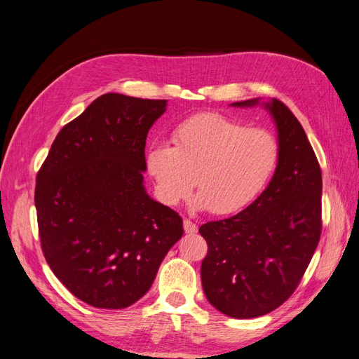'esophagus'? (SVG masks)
Segmentation results:
<instances>
[{
    "instance_id": "1",
    "label": "esophagus",
    "mask_w": 359,
    "mask_h": 359,
    "mask_svg": "<svg viewBox=\"0 0 359 359\" xmlns=\"http://www.w3.org/2000/svg\"><path fill=\"white\" fill-rule=\"evenodd\" d=\"M183 229H185L187 233H196L197 232V224L192 223L191 219L185 218V219H183Z\"/></svg>"
}]
</instances>
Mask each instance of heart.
I'll return each mask as SVG.
<instances>
[{
    "label": "heart",
    "mask_w": 359,
    "mask_h": 359,
    "mask_svg": "<svg viewBox=\"0 0 359 359\" xmlns=\"http://www.w3.org/2000/svg\"><path fill=\"white\" fill-rule=\"evenodd\" d=\"M171 145L147 150V170L163 203L177 205L192 187L196 205L217 215L235 214L258 197L278 168L280 147L265 127H247L218 112H200L171 130Z\"/></svg>",
    "instance_id": "obj_1"
}]
</instances>
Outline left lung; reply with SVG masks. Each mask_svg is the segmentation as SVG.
Instances as JSON below:
<instances>
[{
	"mask_svg": "<svg viewBox=\"0 0 359 359\" xmlns=\"http://www.w3.org/2000/svg\"><path fill=\"white\" fill-rule=\"evenodd\" d=\"M258 100L238 101L252 106ZM280 158L269 187L240 214L200 226L208 243L201 285L210 305L233 318L269 314L296 291L321 235V170L299 119L267 104Z\"/></svg>",
	"mask_w": 359,
	"mask_h": 359,
	"instance_id": "1",
	"label": "left lung"
}]
</instances>
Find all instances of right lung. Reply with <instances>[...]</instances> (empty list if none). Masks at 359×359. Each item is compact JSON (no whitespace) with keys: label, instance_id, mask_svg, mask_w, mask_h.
Masks as SVG:
<instances>
[{"label":"right lung","instance_id":"right-lung-1","mask_svg":"<svg viewBox=\"0 0 359 359\" xmlns=\"http://www.w3.org/2000/svg\"><path fill=\"white\" fill-rule=\"evenodd\" d=\"M167 100L104 94L57 133L36 176L41 247L85 303L133 305L150 290L183 223L144 189L145 140Z\"/></svg>","mask_w":359,"mask_h":359}]
</instances>
